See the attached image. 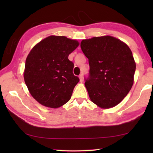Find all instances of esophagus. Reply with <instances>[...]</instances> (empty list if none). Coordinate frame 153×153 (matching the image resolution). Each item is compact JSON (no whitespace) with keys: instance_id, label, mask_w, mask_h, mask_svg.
<instances>
[{"instance_id":"obj_1","label":"esophagus","mask_w":153,"mask_h":153,"mask_svg":"<svg viewBox=\"0 0 153 153\" xmlns=\"http://www.w3.org/2000/svg\"><path fill=\"white\" fill-rule=\"evenodd\" d=\"M79 82H83V76H82V75H80V76H79Z\"/></svg>"}]
</instances>
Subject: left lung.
<instances>
[{"label": "left lung", "instance_id": "8db88e82", "mask_svg": "<svg viewBox=\"0 0 153 153\" xmlns=\"http://www.w3.org/2000/svg\"><path fill=\"white\" fill-rule=\"evenodd\" d=\"M80 46L89 61L85 86L90 100L101 108L115 107L134 84L136 63L130 48L111 36L82 40Z\"/></svg>", "mask_w": 153, "mask_h": 153}]
</instances>
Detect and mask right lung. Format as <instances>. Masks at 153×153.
I'll return each instance as SVG.
<instances>
[{
	"label": "right lung",
	"mask_w": 153,
	"mask_h": 153,
	"mask_svg": "<svg viewBox=\"0 0 153 153\" xmlns=\"http://www.w3.org/2000/svg\"><path fill=\"white\" fill-rule=\"evenodd\" d=\"M76 40L50 36L33 46L25 60L24 77L32 97L43 106L56 108L70 100L78 77L68 56L79 46Z\"/></svg>",
	"instance_id": "1"
}]
</instances>
